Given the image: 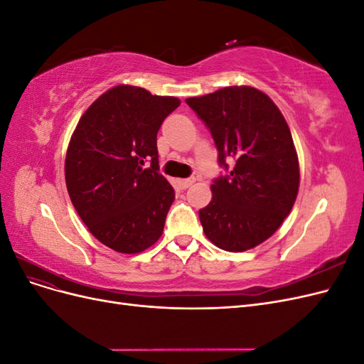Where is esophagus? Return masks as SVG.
<instances>
[{"mask_svg": "<svg viewBox=\"0 0 364 364\" xmlns=\"http://www.w3.org/2000/svg\"><path fill=\"white\" fill-rule=\"evenodd\" d=\"M196 182V179L194 178H188V179H181L179 181V186L182 190H186V188H190V186L193 185Z\"/></svg>", "mask_w": 364, "mask_h": 364, "instance_id": "obj_1", "label": "esophagus"}]
</instances>
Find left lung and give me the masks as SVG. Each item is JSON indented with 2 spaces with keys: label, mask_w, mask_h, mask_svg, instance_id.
<instances>
[{
  "label": "left lung",
  "mask_w": 364,
  "mask_h": 364,
  "mask_svg": "<svg viewBox=\"0 0 364 364\" xmlns=\"http://www.w3.org/2000/svg\"><path fill=\"white\" fill-rule=\"evenodd\" d=\"M218 150L226 173L211 185L213 200L199 211L209 241L245 252L274 234L299 190V162L287 121L270 98L250 86H229L186 98ZM228 159L236 161L228 168Z\"/></svg>",
  "instance_id": "8db88e82"
}]
</instances>
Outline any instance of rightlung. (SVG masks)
I'll list each match as a JSON object with an SVG mask.
<instances>
[{
    "label": "right lung",
    "instance_id": "add662e5",
    "mask_svg": "<svg viewBox=\"0 0 364 364\" xmlns=\"http://www.w3.org/2000/svg\"><path fill=\"white\" fill-rule=\"evenodd\" d=\"M179 105L176 97L119 85L98 97L77 124L65 181L77 214L105 246L138 253L162 235L174 190L159 173L156 135Z\"/></svg>",
    "mask_w": 364,
    "mask_h": 364
}]
</instances>
